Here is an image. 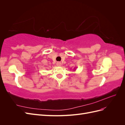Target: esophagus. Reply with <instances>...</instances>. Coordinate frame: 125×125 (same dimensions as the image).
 Instances as JSON below:
<instances>
[{"instance_id":"34e87169","label":"esophagus","mask_w":125,"mask_h":125,"mask_svg":"<svg viewBox=\"0 0 125 125\" xmlns=\"http://www.w3.org/2000/svg\"><path fill=\"white\" fill-rule=\"evenodd\" d=\"M57 66H62V63L60 62H57Z\"/></svg>"}]
</instances>
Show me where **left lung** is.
Segmentation results:
<instances>
[{
	"label": "left lung",
	"instance_id": "1",
	"mask_svg": "<svg viewBox=\"0 0 125 125\" xmlns=\"http://www.w3.org/2000/svg\"><path fill=\"white\" fill-rule=\"evenodd\" d=\"M75 68H74V69H75ZM74 71H75V70H74Z\"/></svg>",
	"mask_w": 125,
	"mask_h": 125
}]
</instances>
